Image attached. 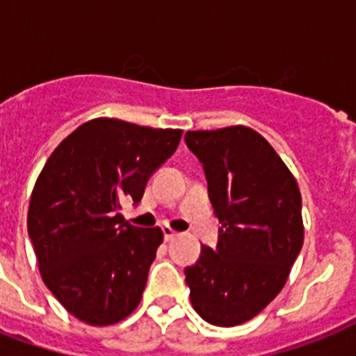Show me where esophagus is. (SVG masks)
I'll return each instance as SVG.
<instances>
[{"label": "esophagus", "instance_id": "esophagus-1", "mask_svg": "<svg viewBox=\"0 0 356 356\" xmlns=\"http://www.w3.org/2000/svg\"><path fill=\"white\" fill-rule=\"evenodd\" d=\"M162 233H164V240H166V242H172L173 238L177 236V233H175L170 225H164V227H162Z\"/></svg>", "mask_w": 356, "mask_h": 356}]
</instances>
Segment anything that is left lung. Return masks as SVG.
I'll list each match as a JSON object with an SVG mask.
<instances>
[{"mask_svg":"<svg viewBox=\"0 0 356 356\" xmlns=\"http://www.w3.org/2000/svg\"><path fill=\"white\" fill-rule=\"evenodd\" d=\"M184 140L203 164L222 223L216 249L203 245L200 260L184 270L190 301L212 325H240L275 299L301 251L299 186L253 129L188 131Z\"/></svg>","mask_w":356,"mask_h":356,"instance_id":"obj_1","label":"left lung"}]
</instances>
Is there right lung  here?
Returning a JSON list of instances; mask_svg holds the SVG:
<instances>
[{
    "instance_id": "obj_1",
    "label": "right lung",
    "mask_w": 356,
    "mask_h": 356,
    "mask_svg": "<svg viewBox=\"0 0 356 356\" xmlns=\"http://www.w3.org/2000/svg\"><path fill=\"white\" fill-rule=\"evenodd\" d=\"M181 129L116 118L83 123L57 145L31 194L27 231L42 281L88 325L118 323L138 307L161 227H134L120 214L175 153Z\"/></svg>"
}]
</instances>
